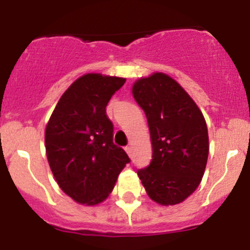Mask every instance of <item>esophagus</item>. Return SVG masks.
<instances>
[{
  "instance_id": "1",
  "label": "esophagus",
  "mask_w": 250,
  "mask_h": 250,
  "mask_svg": "<svg viewBox=\"0 0 250 250\" xmlns=\"http://www.w3.org/2000/svg\"><path fill=\"white\" fill-rule=\"evenodd\" d=\"M125 150H126V152L129 154V155H131V146H126L125 147Z\"/></svg>"
}]
</instances>
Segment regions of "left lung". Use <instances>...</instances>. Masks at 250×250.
I'll list each match as a JSON object with an SVG mask.
<instances>
[{
	"mask_svg": "<svg viewBox=\"0 0 250 250\" xmlns=\"http://www.w3.org/2000/svg\"><path fill=\"white\" fill-rule=\"evenodd\" d=\"M132 95L146 115L152 145L151 161L138 170L139 178L154 202L179 204L204 175L209 154L204 116L182 86L161 72L136 81Z\"/></svg>",
	"mask_w": 250,
	"mask_h": 250,
	"instance_id": "1",
	"label": "left lung"
}]
</instances>
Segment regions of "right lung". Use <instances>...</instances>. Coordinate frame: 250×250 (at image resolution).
<instances>
[{"label":"right lung","instance_id":"add662e5","mask_svg":"<svg viewBox=\"0 0 250 250\" xmlns=\"http://www.w3.org/2000/svg\"><path fill=\"white\" fill-rule=\"evenodd\" d=\"M123 77L87 74L61 96L45 132L46 155L63 193L80 204L95 205L109 196L130 159L114 144V125L106 115Z\"/></svg>","mask_w":250,"mask_h":250}]
</instances>
